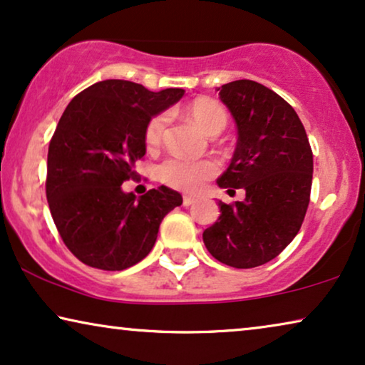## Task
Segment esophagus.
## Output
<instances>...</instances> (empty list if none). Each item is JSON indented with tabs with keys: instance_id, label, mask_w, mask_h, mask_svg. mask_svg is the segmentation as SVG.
Instances as JSON below:
<instances>
[{
	"instance_id": "esophagus-1",
	"label": "esophagus",
	"mask_w": 365,
	"mask_h": 365,
	"mask_svg": "<svg viewBox=\"0 0 365 365\" xmlns=\"http://www.w3.org/2000/svg\"><path fill=\"white\" fill-rule=\"evenodd\" d=\"M194 201H196V197H194V196H184L182 197V206H186V207L191 206Z\"/></svg>"
}]
</instances>
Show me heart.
Masks as SVG:
<instances>
[{
  "label": "heart",
  "mask_w": 365,
  "mask_h": 365,
  "mask_svg": "<svg viewBox=\"0 0 365 365\" xmlns=\"http://www.w3.org/2000/svg\"><path fill=\"white\" fill-rule=\"evenodd\" d=\"M189 118L202 129L207 136H217L227 126V113L221 104L211 98H197L189 104ZM168 126V114H158L148 123L144 141L149 149L158 148L164 138ZM217 174V164L209 159L189 161L182 158H169L159 166V176L168 186L179 191L194 192L202 187L207 179Z\"/></svg>",
  "instance_id": "obj_1"
}]
</instances>
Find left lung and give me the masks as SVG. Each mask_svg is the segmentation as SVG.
Returning a JSON list of instances; mask_svg holds the SVG:
<instances>
[{
	"mask_svg": "<svg viewBox=\"0 0 365 365\" xmlns=\"http://www.w3.org/2000/svg\"><path fill=\"white\" fill-rule=\"evenodd\" d=\"M219 98L237 126L236 151L217 179L227 192L244 189L246 199L219 201L221 216L202 232L207 251L236 269L262 266L296 237L312 186V149L297 113L262 84L237 79Z\"/></svg>",
	"mask_w": 365,
	"mask_h": 365,
	"instance_id": "left-lung-1",
	"label": "left lung"
}]
</instances>
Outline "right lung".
<instances>
[{
  "label": "right lung",
  "instance_id": "1",
  "mask_svg": "<svg viewBox=\"0 0 365 365\" xmlns=\"http://www.w3.org/2000/svg\"><path fill=\"white\" fill-rule=\"evenodd\" d=\"M182 96L184 89L153 93L106 79L64 109L48 149L46 197L63 242L86 266L123 271L143 261L164 216L182 204L166 186L141 197L121 187L146 154L148 123Z\"/></svg>",
  "mask_w": 365,
  "mask_h": 365
}]
</instances>
